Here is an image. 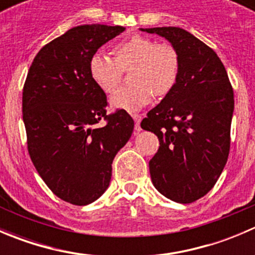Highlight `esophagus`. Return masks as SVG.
I'll return each mask as SVG.
<instances>
[{
  "label": "esophagus",
  "instance_id": "34e87169",
  "mask_svg": "<svg viewBox=\"0 0 255 255\" xmlns=\"http://www.w3.org/2000/svg\"><path fill=\"white\" fill-rule=\"evenodd\" d=\"M132 117H133V120H134V122H135V126H134L135 130H137V132L142 130V127H140V121H142L143 116L139 115V113H132Z\"/></svg>",
  "mask_w": 255,
  "mask_h": 255
}]
</instances>
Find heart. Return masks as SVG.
<instances>
[{
  "label": "heart",
  "mask_w": 255,
  "mask_h": 255,
  "mask_svg": "<svg viewBox=\"0 0 255 255\" xmlns=\"http://www.w3.org/2000/svg\"><path fill=\"white\" fill-rule=\"evenodd\" d=\"M113 58L95 53L89 63L90 76L106 94H112L130 69L132 85L120 89L112 96L115 107L134 111L148 105L154 94L164 96L176 85L180 75V55L169 43H156L142 34L130 35L112 48Z\"/></svg>",
  "instance_id": "1"
}]
</instances>
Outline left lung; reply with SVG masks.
<instances>
[{
  "label": "left lung",
  "mask_w": 255,
  "mask_h": 255,
  "mask_svg": "<svg viewBox=\"0 0 255 255\" xmlns=\"http://www.w3.org/2000/svg\"><path fill=\"white\" fill-rule=\"evenodd\" d=\"M168 39L180 55L176 85L146 113L143 129L158 135L151 181L168 199L191 204L207 194L227 163L235 96L213 49L179 27L142 29Z\"/></svg>",
  "instance_id": "1"
}]
</instances>
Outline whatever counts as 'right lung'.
<instances>
[{
  "label": "right lung",
  "mask_w": 255,
  "mask_h": 255,
  "mask_svg": "<svg viewBox=\"0 0 255 255\" xmlns=\"http://www.w3.org/2000/svg\"><path fill=\"white\" fill-rule=\"evenodd\" d=\"M121 25H78L38 51L22 96L28 153L54 195L85 206L109 187L112 161L134 122L125 110L107 115L106 94L90 76L97 49ZM105 120L104 125H99Z\"/></svg>",
  "instance_id": "add662e5"
}]
</instances>
